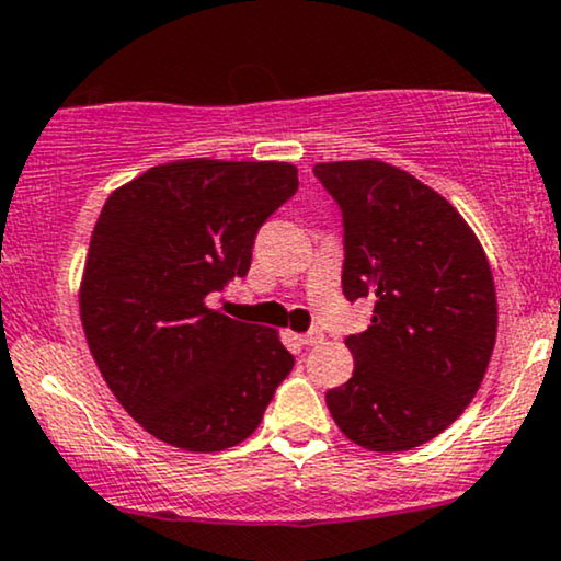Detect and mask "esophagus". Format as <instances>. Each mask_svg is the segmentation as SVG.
<instances>
[{"mask_svg": "<svg viewBox=\"0 0 561 561\" xmlns=\"http://www.w3.org/2000/svg\"><path fill=\"white\" fill-rule=\"evenodd\" d=\"M322 341H325V333H322L320 328H312V331L301 335V344L305 346H318V344H322Z\"/></svg>", "mask_w": 561, "mask_h": 561, "instance_id": "esophagus-1", "label": "esophagus"}]
</instances>
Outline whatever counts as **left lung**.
<instances>
[{
    "label": "left lung",
    "instance_id": "obj_1",
    "mask_svg": "<svg viewBox=\"0 0 561 561\" xmlns=\"http://www.w3.org/2000/svg\"><path fill=\"white\" fill-rule=\"evenodd\" d=\"M314 178L344 222L348 301L375 299L352 333L354 375L325 393L346 438L407 451L446 431L483 383L496 344V288L462 215L417 178L378 160L320 162Z\"/></svg>",
    "mask_w": 561,
    "mask_h": 561
}]
</instances>
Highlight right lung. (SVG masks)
<instances>
[{
	"mask_svg": "<svg viewBox=\"0 0 561 561\" xmlns=\"http://www.w3.org/2000/svg\"><path fill=\"white\" fill-rule=\"evenodd\" d=\"M299 188L288 162L157 164L110 196L91 236L81 322L99 373L144 431L222 451L262 423L294 354L207 296L252 265L256 230Z\"/></svg>",
	"mask_w": 561,
	"mask_h": 561,
	"instance_id": "add662e5",
	"label": "right lung"
}]
</instances>
